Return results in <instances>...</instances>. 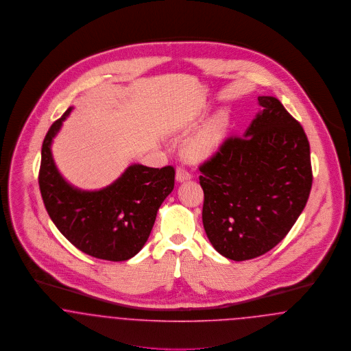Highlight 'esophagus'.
Wrapping results in <instances>:
<instances>
[{"instance_id": "34e87169", "label": "esophagus", "mask_w": 351, "mask_h": 351, "mask_svg": "<svg viewBox=\"0 0 351 351\" xmlns=\"http://www.w3.org/2000/svg\"><path fill=\"white\" fill-rule=\"evenodd\" d=\"M191 178V174L184 169V167H177V171H176V180L178 182H184V181H189Z\"/></svg>"}]
</instances>
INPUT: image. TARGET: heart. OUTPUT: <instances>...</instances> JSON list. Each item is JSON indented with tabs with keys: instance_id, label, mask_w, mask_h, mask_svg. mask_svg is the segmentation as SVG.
<instances>
[{
	"instance_id": "heart-1",
	"label": "heart",
	"mask_w": 351,
	"mask_h": 351,
	"mask_svg": "<svg viewBox=\"0 0 351 351\" xmlns=\"http://www.w3.org/2000/svg\"><path fill=\"white\" fill-rule=\"evenodd\" d=\"M228 127V116L224 111L215 113L202 128L197 130L186 143L184 153L190 160H204L221 148Z\"/></svg>"
}]
</instances>
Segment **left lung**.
<instances>
[{
	"label": "left lung",
	"mask_w": 351,
	"mask_h": 351,
	"mask_svg": "<svg viewBox=\"0 0 351 351\" xmlns=\"http://www.w3.org/2000/svg\"><path fill=\"white\" fill-rule=\"evenodd\" d=\"M243 137H230L199 167L202 221L224 258H258L285 238L312 189L311 147L300 123L274 96Z\"/></svg>",
	"instance_id": "1"
}]
</instances>
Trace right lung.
<instances>
[{
  "instance_id": "obj_1",
  "label": "right lung",
  "mask_w": 351,
  "mask_h": 351,
  "mask_svg": "<svg viewBox=\"0 0 351 351\" xmlns=\"http://www.w3.org/2000/svg\"><path fill=\"white\" fill-rule=\"evenodd\" d=\"M73 107L47 132L42 144L39 189L45 207L63 237L93 258L123 261L147 243L160 206L174 189V167L133 164L99 190L75 187L58 170L53 140Z\"/></svg>"
}]
</instances>
